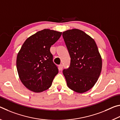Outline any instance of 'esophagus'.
Returning a JSON list of instances; mask_svg holds the SVG:
<instances>
[{
  "label": "esophagus",
  "instance_id": "esophagus-1",
  "mask_svg": "<svg viewBox=\"0 0 120 120\" xmlns=\"http://www.w3.org/2000/svg\"><path fill=\"white\" fill-rule=\"evenodd\" d=\"M59 70H62V68H63V65L62 64H60L59 66Z\"/></svg>",
  "mask_w": 120,
  "mask_h": 120
}]
</instances>
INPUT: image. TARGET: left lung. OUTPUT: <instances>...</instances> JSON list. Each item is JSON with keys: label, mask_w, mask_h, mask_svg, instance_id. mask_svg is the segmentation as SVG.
<instances>
[{"label": "left lung", "mask_w": 120, "mask_h": 120, "mask_svg": "<svg viewBox=\"0 0 120 120\" xmlns=\"http://www.w3.org/2000/svg\"><path fill=\"white\" fill-rule=\"evenodd\" d=\"M71 58L67 69L63 70L67 85L70 89L83 93L90 89L100 76L102 60L95 41L78 29L62 33Z\"/></svg>", "instance_id": "1"}]
</instances>
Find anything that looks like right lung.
Returning a JSON list of instances; mask_svg holds the SVG:
<instances>
[{
    "label": "right lung",
    "instance_id": "1",
    "mask_svg": "<svg viewBox=\"0 0 120 120\" xmlns=\"http://www.w3.org/2000/svg\"><path fill=\"white\" fill-rule=\"evenodd\" d=\"M62 32L44 29L30 36L18 53L16 67L19 79L29 90L40 93L51 86L58 73L50 48Z\"/></svg>",
    "mask_w": 120,
    "mask_h": 120
}]
</instances>
